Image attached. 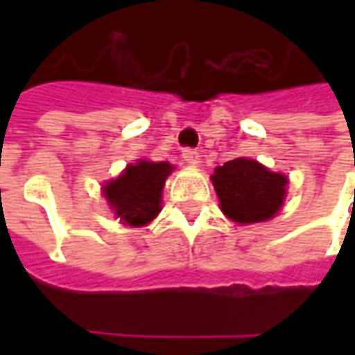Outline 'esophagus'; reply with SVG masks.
<instances>
[{"label":"esophagus","mask_w":355,"mask_h":355,"mask_svg":"<svg viewBox=\"0 0 355 355\" xmlns=\"http://www.w3.org/2000/svg\"><path fill=\"white\" fill-rule=\"evenodd\" d=\"M184 159L187 164H191V166H198L199 164V152L198 150H193V148H185L184 150Z\"/></svg>","instance_id":"1"}]
</instances>
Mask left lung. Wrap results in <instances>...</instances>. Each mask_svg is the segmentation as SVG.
<instances>
[{"label":"left lung","mask_w":355,"mask_h":355,"mask_svg":"<svg viewBox=\"0 0 355 355\" xmlns=\"http://www.w3.org/2000/svg\"><path fill=\"white\" fill-rule=\"evenodd\" d=\"M221 211L241 225L263 223L280 211L288 178L266 170L257 159L237 157L217 166L211 175Z\"/></svg>","instance_id":"8db88e82"}]
</instances>
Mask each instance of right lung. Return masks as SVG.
Wrapping results in <instances>:
<instances>
[{"mask_svg":"<svg viewBox=\"0 0 355 355\" xmlns=\"http://www.w3.org/2000/svg\"><path fill=\"white\" fill-rule=\"evenodd\" d=\"M171 170L168 162L138 159L104 185V198L124 225H148L162 211V191Z\"/></svg>","mask_w":355,"mask_h":355,"instance_id":"add662e5","label":"right lung"}]
</instances>
